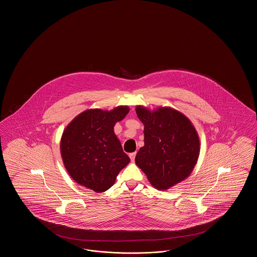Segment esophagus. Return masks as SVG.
I'll use <instances>...</instances> for the list:
<instances>
[{
  "label": "esophagus",
  "mask_w": 257,
  "mask_h": 257,
  "mask_svg": "<svg viewBox=\"0 0 257 257\" xmlns=\"http://www.w3.org/2000/svg\"><path fill=\"white\" fill-rule=\"evenodd\" d=\"M129 157H130V159H131L132 162H134L135 157H136V152H132V153H130V154H129Z\"/></svg>",
  "instance_id": "esophagus-1"
}]
</instances>
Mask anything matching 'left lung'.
I'll return each mask as SVG.
<instances>
[{"label":"left lung","instance_id":"obj_1","mask_svg":"<svg viewBox=\"0 0 257 257\" xmlns=\"http://www.w3.org/2000/svg\"><path fill=\"white\" fill-rule=\"evenodd\" d=\"M145 125V146L136 155V164L152 186L168 190L187 178L199 155V140L195 127L178 110L160 108L150 111L136 108Z\"/></svg>","mask_w":257,"mask_h":257}]
</instances>
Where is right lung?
<instances>
[{"mask_svg":"<svg viewBox=\"0 0 257 257\" xmlns=\"http://www.w3.org/2000/svg\"><path fill=\"white\" fill-rule=\"evenodd\" d=\"M127 106L112 110H87L65 128L61 141L64 167L74 181L96 193L113 185L130 158L123 152L113 126L128 113Z\"/></svg>","mask_w":257,"mask_h":257,"instance_id":"1","label":"right lung"}]
</instances>
